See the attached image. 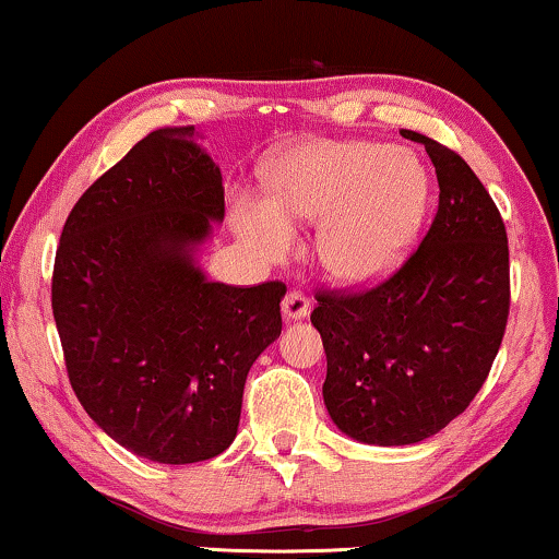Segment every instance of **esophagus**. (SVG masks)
I'll list each match as a JSON object with an SVG mask.
<instances>
[{
    "label": "esophagus",
    "instance_id": "obj_1",
    "mask_svg": "<svg viewBox=\"0 0 559 559\" xmlns=\"http://www.w3.org/2000/svg\"><path fill=\"white\" fill-rule=\"evenodd\" d=\"M282 316H285L287 320L308 318L310 316V300L302 293L293 289V293H287L285 300H282Z\"/></svg>",
    "mask_w": 559,
    "mask_h": 559
}]
</instances>
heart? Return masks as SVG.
I'll use <instances>...</instances> for the list:
<instances>
[{
  "instance_id": "1",
  "label": "heart",
  "mask_w": 559,
  "mask_h": 559,
  "mask_svg": "<svg viewBox=\"0 0 559 559\" xmlns=\"http://www.w3.org/2000/svg\"><path fill=\"white\" fill-rule=\"evenodd\" d=\"M262 182L264 203L236 209L241 241L266 262H285L295 226L318 224L320 264L350 287L384 280L404 262L430 203L419 157L379 142H295L266 159Z\"/></svg>"
}]
</instances>
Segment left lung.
Masks as SVG:
<instances>
[{"label":"left lung","mask_w":559,"mask_h":559,"mask_svg":"<svg viewBox=\"0 0 559 559\" xmlns=\"http://www.w3.org/2000/svg\"><path fill=\"white\" fill-rule=\"evenodd\" d=\"M440 186L430 231L381 285L320 293L328 415L366 445H415L438 435L484 386L509 318V241L501 213L468 163L430 136Z\"/></svg>","instance_id":"8db88e82"}]
</instances>
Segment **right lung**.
<instances>
[{"label": "right lung", "instance_id": "add662e5", "mask_svg": "<svg viewBox=\"0 0 559 559\" xmlns=\"http://www.w3.org/2000/svg\"><path fill=\"white\" fill-rule=\"evenodd\" d=\"M195 127L136 142L73 205L52 270L71 386L121 448L155 463L216 457L239 430L247 373L280 338L287 287L209 280L221 167Z\"/></svg>", "mask_w": 559, "mask_h": 559}]
</instances>
